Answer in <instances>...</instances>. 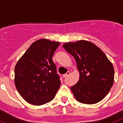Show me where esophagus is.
I'll use <instances>...</instances> for the list:
<instances>
[{
	"mask_svg": "<svg viewBox=\"0 0 123 123\" xmlns=\"http://www.w3.org/2000/svg\"><path fill=\"white\" fill-rule=\"evenodd\" d=\"M69 74H70V72L69 71H68L65 74H64L63 75V77L64 78H66V77H67V76H68L69 75Z\"/></svg>",
	"mask_w": 123,
	"mask_h": 123,
	"instance_id": "esophagus-1",
	"label": "esophagus"
}]
</instances>
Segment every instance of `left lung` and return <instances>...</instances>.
I'll list each match as a JSON object with an SVG mask.
<instances>
[{
  "mask_svg": "<svg viewBox=\"0 0 123 123\" xmlns=\"http://www.w3.org/2000/svg\"><path fill=\"white\" fill-rule=\"evenodd\" d=\"M75 59L80 79L71 87L78 101L96 104L103 99L112 86L114 69L104 53L92 43L85 40L63 44Z\"/></svg>",
  "mask_w": 123,
  "mask_h": 123,
  "instance_id": "1",
  "label": "left lung"
}]
</instances>
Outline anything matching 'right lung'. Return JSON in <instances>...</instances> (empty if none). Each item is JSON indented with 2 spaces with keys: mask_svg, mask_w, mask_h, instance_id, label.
<instances>
[{
  "mask_svg": "<svg viewBox=\"0 0 123 123\" xmlns=\"http://www.w3.org/2000/svg\"><path fill=\"white\" fill-rule=\"evenodd\" d=\"M60 45L47 39L36 41L17 62L14 82L21 96L28 103L40 105L54 98L61 85L52 56Z\"/></svg>",
  "mask_w": 123,
  "mask_h": 123,
  "instance_id": "obj_1",
  "label": "right lung"
}]
</instances>
